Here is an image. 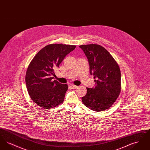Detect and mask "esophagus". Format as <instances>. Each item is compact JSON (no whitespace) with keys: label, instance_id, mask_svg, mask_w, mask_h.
<instances>
[{"label":"esophagus","instance_id":"esophagus-1","mask_svg":"<svg viewBox=\"0 0 150 150\" xmlns=\"http://www.w3.org/2000/svg\"><path fill=\"white\" fill-rule=\"evenodd\" d=\"M71 86L72 89H76V88H78V86H75V85H74V84L71 85Z\"/></svg>","mask_w":150,"mask_h":150}]
</instances>
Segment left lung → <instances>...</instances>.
<instances>
[{
    "instance_id": "1",
    "label": "left lung",
    "mask_w": 150,
    "mask_h": 150,
    "mask_svg": "<svg viewBox=\"0 0 150 150\" xmlns=\"http://www.w3.org/2000/svg\"><path fill=\"white\" fill-rule=\"evenodd\" d=\"M88 59L90 74L95 79V86L86 88L87 93L82 97L86 107L95 111L109 108L121 91V73L119 65L105 48L98 44L81 45Z\"/></svg>"
}]
</instances>
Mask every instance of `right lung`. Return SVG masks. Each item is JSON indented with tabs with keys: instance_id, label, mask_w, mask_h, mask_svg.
Listing matches in <instances>:
<instances>
[{
	"instance_id": "right-lung-1",
	"label": "right lung",
	"mask_w": 150,
	"mask_h": 150,
	"mask_svg": "<svg viewBox=\"0 0 150 150\" xmlns=\"http://www.w3.org/2000/svg\"><path fill=\"white\" fill-rule=\"evenodd\" d=\"M76 46L54 44L44 47L29 64L25 76L26 88L32 100L38 106L51 109L64 102L68 89L65 84L53 80L54 70Z\"/></svg>"
}]
</instances>
